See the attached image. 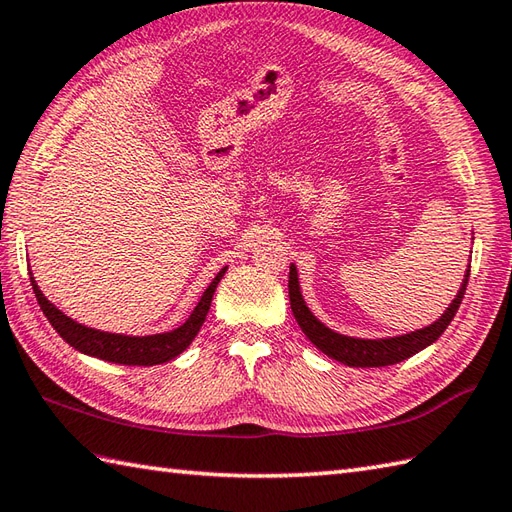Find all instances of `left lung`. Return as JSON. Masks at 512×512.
Returning <instances> with one entry per match:
<instances>
[{"instance_id":"obj_1","label":"left lung","mask_w":512,"mask_h":512,"mask_svg":"<svg viewBox=\"0 0 512 512\" xmlns=\"http://www.w3.org/2000/svg\"><path fill=\"white\" fill-rule=\"evenodd\" d=\"M469 275H471V266L466 270L458 295H455L447 312H444L436 323L429 325V328H422L405 336H394V339H378V341L352 339V336H343L339 332H332L330 328H325V325L308 310L306 301L301 297L295 266H290L288 295H290V308H292V314H295L299 328L323 354H328L330 358H334V361L350 367H385V365H396L400 361H405V358L418 354L420 350H424V347L440 339V334L449 328L455 312L460 308L466 292V284H469Z\"/></svg>"}]
</instances>
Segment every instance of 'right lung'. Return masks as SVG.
Returning <instances> with one entry per match:
<instances>
[{
  "mask_svg": "<svg viewBox=\"0 0 512 512\" xmlns=\"http://www.w3.org/2000/svg\"><path fill=\"white\" fill-rule=\"evenodd\" d=\"M224 273H226V268H222L220 273L215 275L209 288L204 290L200 303L191 312V317L184 321L180 328L165 332V334H154V336H123V334H110V332L85 328V325L72 321L70 317H65L61 310L54 308L52 303L43 297V292L39 290L32 273H30V284H32V290H35V297L39 301L43 314H46V319L52 323V328L59 332L61 339L65 343H70L74 350H79L88 356L103 358V361L118 363V365L147 367V365L167 363V361H171V358H176L178 354L187 350L191 341L195 339V334H198L202 328L206 312H209V308H211L213 292H215L217 284H220Z\"/></svg>",
  "mask_w": 512,
  "mask_h": 512,
  "instance_id": "1",
  "label": "right lung"
}]
</instances>
